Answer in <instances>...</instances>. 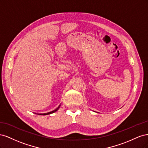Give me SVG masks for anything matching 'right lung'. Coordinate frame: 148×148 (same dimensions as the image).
I'll return each instance as SVG.
<instances>
[{
  "mask_svg": "<svg viewBox=\"0 0 148 148\" xmlns=\"http://www.w3.org/2000/svg\"><path fill=\"white\" fill-rule=\"evenodd\" d=\"M61 106V104H60L59 106V107H57V109H56L55 110H53V111H51V112H47V113H44V114H37V113H36V114H38V115H49V114H52V113H54V112H56V111H57L58 110H59V109L60 108V106Z\"/></svg>",
  "mask_w": 148,
  "mask_h": 148,
  "instance_id": "add662e5",
  "label": "right lung"
}]
</instances>
